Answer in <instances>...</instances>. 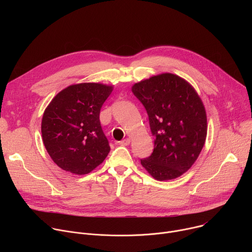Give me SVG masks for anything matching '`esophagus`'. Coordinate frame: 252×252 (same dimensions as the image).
Instances as JSON below:
<instances>
[{
  "mask_svg": "<svg viewBox=\"0 0 252 252\" xmlns=\"http://www.w3.org/2000/svg\"><path fill=\"white\" fill-rule=\"evenodd\" d=\"M129 142H130V139L128 137H126V138H125V139L120 141V145L121 146H128Z\"/></svg>",
  "mask_w": 252,
  "mask_h": 252,
  "instance_id": "obj_1",
  "label": "esophagus"
}]
</instances>
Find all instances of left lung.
Wrapping results in <instances>:
<instances>
[{
	"label": "left lung",
	"instance_id": "1",
	"mask_svg": "<svg viewBox=\"0 0 252 252\" xmlns=\"http://www.w3.org/2000/svg\"><path fill=\"white\" fill-rule=\"evenodd\" d=\"M132 93L145 106L155 136L154 152L140 159L141 165L158 181L178 177L194 163L205 142L206 114L200 97L172 74L141 81Z\"/></svg>",
	"mask_w": 252,
	"mask_h": 252
}]
</instances>
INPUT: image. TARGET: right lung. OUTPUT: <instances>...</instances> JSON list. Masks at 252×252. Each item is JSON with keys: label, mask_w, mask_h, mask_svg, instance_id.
I'll list each match as a JSON object with an SVG mask.
<instances>
[{"label": "right lung", "mask_w": 252, "mask_h": 252, "mask_svg": "<svg viewBox=\"0 0 252 252\" xmlns=\"http://www.w3.org/2000/svg\"><path fill=\"white\" fill-rule=\"evenodd\" d=\"M113 91L101 84L69 86L59 93L42 121L44 145L50 157L65 171L87 174L99 165L111 148L100 122V109Z\"/></svg>", "instance_id": "right-lung-1"}]
</instances>
